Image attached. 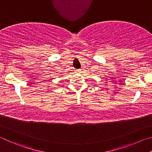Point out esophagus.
Segmentation results:
<instances>
[{
    "instance_id": "esophagus-1",
    "label": "esophagus",
    "mask_w": 152,
    "mask_h": 152,
    "mask_svg": "<svg viewBox=\"0 0 152 152\" xmlns=\"http://www.w3.org/2000/svg\"><path fill=\"white\" fill-rule=\"evenodd\" d=\"M76 71L77 72V73H81V69H77V70Z\"/></svg>"
}]
</instances>
